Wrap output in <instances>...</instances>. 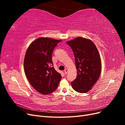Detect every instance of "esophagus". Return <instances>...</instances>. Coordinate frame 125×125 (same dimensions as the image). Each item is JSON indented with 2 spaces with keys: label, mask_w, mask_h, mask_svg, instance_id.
Segmentation results:
<instances>
[{
  "label": "esophagus",
  "mask_w": 125,
  "mask_h": 125,
  "mask_svg": "<svg viewBox=\"0 0 125 125\" xmlns=\"http://www.w3.org/2000/svg\"><path fill=\"white\" fill-rule=\"evenodd\" d=\"M68 70L67 69H65V70H64V73H65V74H67L68 73Z\"/></svg>",
  "instance_id": "1"
}]
</instances>
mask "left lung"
Wrapping results in <instances>:
<instances>
[{"label": "left lung", "instance_id": "left-lung-1", "mask_svg": "<svg viewBox=\"0 0 125 125\" xmlns=\"http://www.w3.org/2000/svg\"><path fill=\"white\" fill-rule=\"evenodd\" d=\"M73 50L77 75L71 82L73 88L84 93L92 89L99 78L102 70L101 60L95 45L92 41L78 37L67 42Z\"/></svg>", "mask_w": 125, "mask_h": 125}]
</instances>
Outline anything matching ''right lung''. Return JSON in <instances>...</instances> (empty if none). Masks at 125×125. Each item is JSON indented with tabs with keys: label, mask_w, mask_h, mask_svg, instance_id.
Here are the masks:
<instances>
[{
	"label": "right lung",
	"mask_w": 125,
	"mask_h": 125,
	"mask_svg": "<svg viewBox=\"0 0 125 125\" xmlns=\"http://www.w3.org/2000/svg\"><path fill=\"white\" fill-rule=\"evenodd\" d=\"M62 40L40 37L30 45L24 60V73L30 83L39 93L47 95L56 90L61 80L52 62L54 49Z\"/></svg>",
	"instance_id": "obj_1"
}]
</instances>
